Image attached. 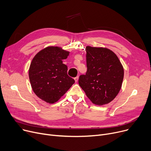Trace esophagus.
Masks as SVG:
<instances>
[{
  "label": "esophagus",
  "mask_w": 151,
  "mask_h": 151,
  "mask_svg": "<svg viewBox=\"0 0 151 151\" xmlns=\"http://www.w3.org/2000/svg\"><path fill=\"white\" fill-rule=\"evenodd\" d=\"M78 79H79V76H76V77H75V78H74V80H75V82H76V83L78 81Z\"/></svg>",
  "instance_id": "1"
}]
</instances>
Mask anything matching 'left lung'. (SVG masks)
Listing matches in <instances>:
<instances>
[{"instance_id": "left-lung-1", "label": "left lung", "mask_w": 151, "mask_h": 151, "mask_svg": "<svg viewBox=\"0 0 151 151\" xmlns=\"http://www.w3.org/2000/svg\"><path fill=\"white\" fill-rule=\"evenodd\" d=\"M86 74L78 83L93 104L104 105L113 101L119 92L124 71L117 55L106 47L87 46Z\"/></svg>"}]
</instances>
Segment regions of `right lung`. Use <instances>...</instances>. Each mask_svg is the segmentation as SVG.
I'll list each match as a JSON object with an SVG mask.
<instances>
[{"label": "right lung", "mask_w": 151, "mask_h": 151, "mask_svg": "<svg viewBox=\"0 0 151 151\" xmlns=\"http://www.w3.org/2000/svg\"><path fill=\"white\" fill-rule=\"evenodd\" d=\"M69 54L61 47L47 46L37 53L30 63L29 77L32 88L47 104L57 102L75 83L62 62Z\"/></svg>", "instance_id": "right-lung-1"}]
</instances>
